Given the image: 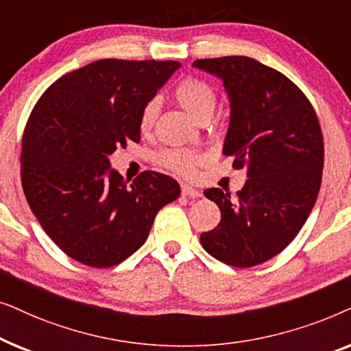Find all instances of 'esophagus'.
I'll return each instance as SVG.
<instances>
[{"label": "esophagus", "instance_id": "1", "mask_svg": "<svg viewBox=\"0 0 351 351\" xmlns=\"http://www.w3.org/2000/svg\"><path fill=\"white\" fill-rule=\"evenodd\" d=\"M182 195L184 196H189V198H199L201 196V191L193 189V186H189V185H182Z\"/></svg>", "mask_w": 351, "mask_h": 351}]
</instances>
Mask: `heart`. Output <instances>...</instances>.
<instances>
[{
    "instance_id": "obj_1",
    "label": "heart",
    "mask_w": 351,
    "mask_h": 351,
    "mask_svg": "<svg viewBox=\"0 0 351 351\" xmlns=\"http://www.w3.org/2000/svg\"><path fill=\"white\" fill-rule=\"evenodd\" d=\"M174 99L191 118H195L199 123L208 121L215 107L214 89L203 80L193 78V76H189V78H184L177 83L174 88ZM155 118L156 104H147L145 108L142 110L141 121H138L142 131L152 129ZM158 161L177 174L190 176L193 174L196 165L201 161V155L191 150H184V148H171V150L161 152Z\"/></svg>"
}]
</instances>
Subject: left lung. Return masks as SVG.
Here are the masks:
<instances>
[{"instance_id": "obj_1", "label": "left lung", "mask_w": 351, "mask_h": 351, "mask_svg": "<svg viewBox=\"0 0 351 351\" xmlns=\"http://www.w3.org/2000/svg\"><path fill=\"white\" fill-rule=\"evenodd\" d=\"M193 66L223 81L230 123L222 152L247 176L234 198L204 190L222 219L201 234V246L227 265H258L297 237L318 198L324 165L318 117L289 78L251 57L198 59Z\"/></svg>"}]
</instances>
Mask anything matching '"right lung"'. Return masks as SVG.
Listing matches in <instances>:
<instances>
[{
	"instance_id": "obj_1",
	"label": "right lung",
	"mask_w": 351,
	"mask_h": 351,
	"mask_svg": "<svg viewBox=\"0 0 351 351\" xmlns=\"http://www.w3.org/2000/svg\"><path fill=\"white\" fill-rule=\"evenodd\" d=\"M179 62L104 59L51 84L22 138V186L52 241L95 268L126 261L145 243L158 210L179 198L169 176L145 171L131 186L108 156L141 141L145 105Z\"/></svg>"
}]
</instances>
